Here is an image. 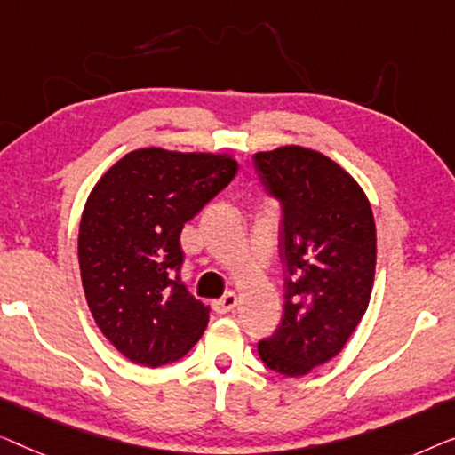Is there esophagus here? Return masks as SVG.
<instances>
[{
  "instance_id": "1",
  "label": "esophagus",
  "mask_w": 455,
  "mask_h": 455,
  "mask_svg": "<svg viewBox=\"0 0 455 455\" xmlns=\"http://www.w3.org/2000/svg\"><path fill=\"white\" fill-rule=\"evenodd\" d=\"M239 303V299H236L235 292H227L225 297L212 300V309L219 313V315H225V313H230Z\"/></svg>"
}]
</instances>
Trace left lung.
<instances>
[{"label": "left lung", "instance_id": "8db88e82", "mask_svg": "<svg viewBox=\"0 0 455 455\" xmlns=\"http://www.w3.org/2000/svg\"><path fill=\"white\" fill-rule=\"evenodd\" d=\"M266 191L283 206L284 311L258 344L267 369L307 375L334 358L369 307L375 278L373 210L353 177L322 152L280 146L253 155Z\"/></svg>", "mask_w": 455, "mask_h": 455}]
</instances>
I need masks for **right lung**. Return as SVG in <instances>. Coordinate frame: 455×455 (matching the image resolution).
<instances>
[{
	"instance_id": "right-lung-1",
	"label": "right lung",
	"mask_w": 455,
	"mask_h": 455,
	"mask_svg": "<svg viewBox=\"0 0 455 455\" xmlns=\"http://www.w3.org/2000/svg\"><path fill=\"white\" fill-rule=\"evenodd\" d=\"M236 169L228 155L140 148L88 196L78 235L82 286L100 331L132 363L177 361L206 330L210 307L181 283L179 236Z\"/></svg>"
}]
</instances>
